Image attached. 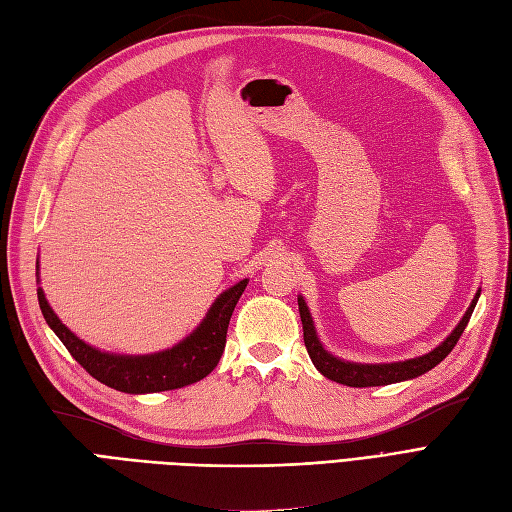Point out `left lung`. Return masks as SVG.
<instances>
[{
  "label": "left lung",
  "instance_id": "obj_1",
  "mask_svg": "<svg viewBox=\"0 0 512 512\" xmlns=\"http://www.w3.org/2000/svg\"><path fill=\"white\" fill-rule=\"evenodd\" d=\"M478 294L480 292H476L472 305L468 307V312L463 314L455 331L448 335L436 350H431L429 354H423V356H416V359H410V361L361 365V363H348L342 359H335V356L324 350L322 344L318 342L312 316H309V309H307L305 301L299 297V314H301V322H303V342H305L309 359H312V363L316 365L320 374L324 378L339 382V384L363 389V386H384V384H393V382H401V380H410V378L421 376V374H425V371L436 367L442 359H446L448 352L455 348L461 333L468 327L470 316H472L476 301H478Z\"/></svg>",
  "mask_w": 512,
  "mask_h": 512
}]
</instances>
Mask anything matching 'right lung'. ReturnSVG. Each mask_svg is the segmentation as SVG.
I'll use <instances>...</instances> for the list:
<instances>
[{
    "mask_svg": "<svg viewBox=\"0 0 512 512\" xmlns=\"http://www.w3.org/2000/svg\"><path fill=\"white\" fill-rule=\"evenodd\" d=\"M245 286L247 280L220 294L203 324L190 337H185L181 344L149 356H119L91 348L59 322L40 288L38 303L44 320L49 322V327L61 339V344L68 348L74 361L89 376L123 393H158L181 389V386L203 380L220 363L226 346L228 322Z\"/></svg>",
    "mask_w": 512,
    "mask_h": 512,
    "instance_id": "obj_1",
    "label": "right lung"
}]
</instances>
